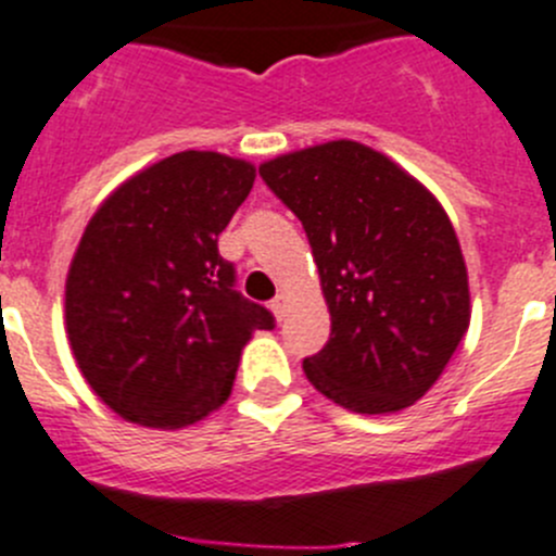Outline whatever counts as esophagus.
<instances>
[{
	"mask_svg": "<svg viewBox=\"0 0 556 556\" xmlns=\"http://www.w3.org/2000/svg\"><path fill=\"white\" fill-rule=\"evenodd\" d=\"M271 313L277 315V320H285V318H288V295H285V293H277V295H274Z\"/></svg>",
	"mask_w": 556,
	"mask_h": 556,
	"instance_id": "34e87169",
	"label": "esophagus"
}]
</instances>
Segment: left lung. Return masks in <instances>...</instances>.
<instances>
[{"label": "left lung", "instance_id": "1", "mask_svg": "<svg viewBox=\"0 0 556 556\" xmlns=\"http://www.w3.org/2000/svg\"><path fill=\"white\" fill-rule=\"evenodd\" d=\"M318 263L331 337L304 359L320 395L356 414L412 406L469 329V279L444 207L395 161L326 142L261 167Z\"/></svg>", "mask_w": 556, "mask_h": 556}]
</instances>
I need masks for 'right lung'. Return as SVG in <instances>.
I'll use <instances>...</instances> for the list:
<instances>
[{"label":"right lung","mask_w":556,"mask_h":556,"mask_svg":"<svg viewBox=\"0 0 556 556\" xmlns=\"http://www.w3.org/2000/svg\"><path fill=\"white\" fill-rule=\"evenodd\" d=\"M254 167L186 150L142 169L92 216L65 282L76 365L123 419L184 428L230 397L241 349L274 315L219 254Z\"/></svg>","instance_id":"obj_1"}]
</instances>
